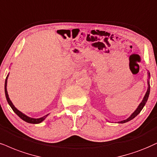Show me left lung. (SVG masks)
I'll return each mask as SVG.
<instances>
[{
	"mask_svg": "<svg viewBox=\"0 0 157 157\" xmlns=\"http://www.w3.org/2000/svg\"><path fill=\"white\" fill-rule=\"evenodd\" d=\"M148 89H147V91L146 92V94H145V96L144 98V99H143L142 102H140V104H139V105L138 106V108H137V109L135 110V111L133 112V113L131 114V116L129 117V118H127V119L125 120H123V121H118L117 123L119 124H123V123H126L127 122V121H130V120H132L134 119L135 117H137V116L138 115L139 113H140V111H142V109L144 108V107L146 105L147 100H148V96H149V93H150V82H149V79H150V73L148 71ZM117 123V122H116Z\"/></svg>",
	"mask_w": 157,
	"mask_h": 157,
	"instance_id": "8db88e82",
	"label": "left lung"
}]
</instances>
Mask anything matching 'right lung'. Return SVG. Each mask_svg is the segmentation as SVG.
I'll use <instances>...</instances> for the list:
<instances>
[{
    "instance_id": "add662e5",
    "label": "right lung",
    "mask_w": 157,
    "mask_h": 157,
    "mask_svg": "<svg viewBox=\"0 0 157 157\" xmlns=\"http://www.w3.org/2000/svg\"><path fill=\"white\" fill-rule=\"evenodd\" d=\"M8 77H9V74L7 75L6 76V81H5V94H6V100H7V102L9 104V105L11 106V108H12V110L15 113L17 114V116L19 118H21L22 120H24L25 121H26V122L28 123H30V124H39L40 122H42V121H44V119H46V117H48V115L49 114H47V115H45L44 117H40V118H38V119H34V118H31V117H29L28 116H26L25 114H24L23 113H22L21 111H19L17 108H15V106L13 105L12 102L10 100V98H9V94H8V92H7V79H8Z\"/></svg>"
}]
</instances>
